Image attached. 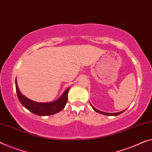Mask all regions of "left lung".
<instances>
[{"label": "left lung", "mask_w": 152, "mask_h": 152, "mask_svg": "<svg viewBox=\"0 0 152 152\" xmlns=\"http://www.w3.org/2000/svg\"><path fill=\"white\" fill-rule=\"evenodd\" d=\"M90 104H91V106L92 107V108L94 109V110L96 111V112H98V113H100V114H103V115H106V116H118V115L122 114V113L124 112L125 111V110H124V111H122V112H116V113H107V112H101V111H100V110H98L97 109H96L94 107H93V105L91 103H90Z\"/></svg>", "instance_id": "obj_1"}]
</instances>
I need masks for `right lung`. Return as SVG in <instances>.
Returning <instances> with one entry per match:
<instances>
[{"mask_svg":"<svg viewBox=\"0 0 152 152\" xmlns=\"http://www.w3.org/2000/svg\"><path fill=\"white\" fill-rule=\"evenodd\" d=\"M16 89L17 96L18 98L19 101L24 106L25 108L30 111L33 114L38 115V116H50L56 114L61 112L65 107L68 99V91L69 88L65 91L61 97L58 99L55 100L54 102H37L31 100L29 98L25 97L20 93L19 90L17 81L16 79Z\"/></svg>","mask_w":152,"mask_h":152,"instance_id":"right-lung-1","label":"right lung"}]
</instances>
